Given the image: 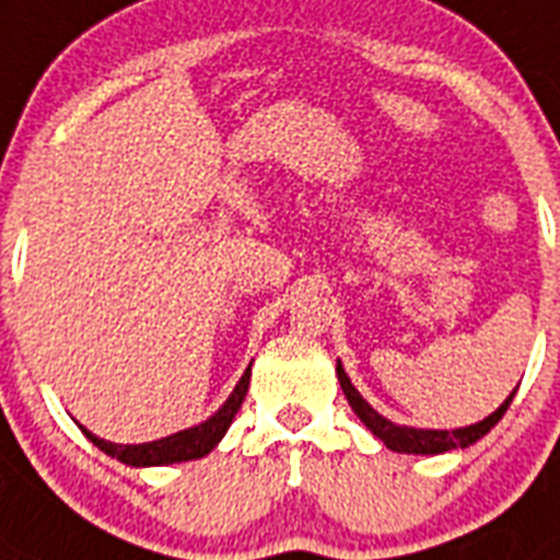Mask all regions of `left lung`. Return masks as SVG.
<instances>
[{"instance_id": "8db88e82", "label": "left lung", "mask_w": 560, "mask_h": 560, "mask_svg": "<svg viewBox=\"0 0 560 560\" xmlns=\"http://www.w3.org/2000/svg\"><path fill=\"white\" fill-rule=\"evenodd\" d=\"M337 376H339V385H342V394H346L348 405L353 408V413L365 422V428L374 433V436H380L382 442H385V447H390V451H399V453H447V451H456V447H470L472 442H479L485 433H490V428H495L499 424V419L508 413L510 402H513V394L504 399V405H501L495 413H490V417L485 419V422L479 424H470V428H458V430H417V428H399V424L388 422L385 417H380L371 405L365 402L360 396V390L353 388L351 380H348V374L342 371V365L337 362Z\"/></svg>"}]
</instances>
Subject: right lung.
<instances>
[{
  "label": "right lung",
  "instance_id": "right-lung-1",
  "mask_svg": "<svg viewBox=\"0 0 560 560\" xmlns=\"http://www.w3.org/2000/svg\"><path fill=\"white\" fill-rule=\"evenodd\" d=\"M248 376H252V365L246 368V374L241 376L237 382V388L232 390V396L226 399L218 413L212 419H207L203 424L198 428H189V430H180V433H172L166 439H158V442H143V444H113V442H104V439L93 436L88 428H79L84 430V436L104 451L107 456L118 458L124 465H132V467H150V465H175V462H192V458L207 456L212 451L214 444L221 442L223 433L229 430L232 424L234 413L241 410L243 399H246V390H248Z\"/></svg>",
  "mask_w": 560,
  "mask_h": 560
}]
</instances>
